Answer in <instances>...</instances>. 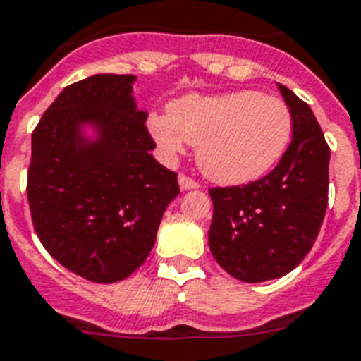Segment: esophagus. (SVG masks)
<instances>
[{
  "label": "esophagus",
  "instance_id": "obj_1",
  "mask_svg": "<svg viewBox=\"0 0 361 361\" xmlns=\"http://www.w3.org/2000/svg\"><path fill=\"white\" fill-rule=\"evenodd\" d=\"M178 181H180L181 190L198 189V187H200V183H198V181L192 180V178H189V176H185V174H180V178H178Z\"/></svg>",
  "mask_w": 361,
  "mask_h": 361
}]
</instances>
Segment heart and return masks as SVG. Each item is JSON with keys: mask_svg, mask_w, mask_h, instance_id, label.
Here are the masks:
<instances>
[{"mask_svg": "<svg viewBox=\"0 0 361 361\" xmlns=\"http://www.w3.org/2000/svg\"><path fill=\"white\" fill-rule=\"evenodd\" d=\"M148 126L165 154H180L185 142L198 146V166L207 178L241 185L265 176L282 159L293 116L280 98L237 90L176 99L169 116L152 114Z\"/></svg>", "mask_w": 361, "mask_h": 361, "instance_id": "obj_1", "label": "heart"}]
</instances>
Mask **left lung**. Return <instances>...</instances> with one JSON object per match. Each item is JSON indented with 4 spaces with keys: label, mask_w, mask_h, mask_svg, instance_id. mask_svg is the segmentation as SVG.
<instances>
[{
    "label": "left lung",
    "mask_w": 361,
    "mask_h": 361,
    "mask_svg": "<svg viewBox=\"0 0 361 361\" xmlns=\"http://www.w3.org/2000/svg\"><path fill=\"white\" fill-rule=\"evenodd\" d=\"M293 139L271 172L247 185L211 187L209 250L237 280L267 282L291 272L317 239L328 206L330 148L306 102L278 85Z\"/></svg>",
    "instance_id": "left-lung-1"
}]
</instances>
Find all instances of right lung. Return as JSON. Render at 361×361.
<instances>
[{"instance_id":"obj_1","label":"right lung","mask_w":361,"mask_h":361,"mask_svg":"<svg viewBox=\"0 0 361 361\" xmlns=\"http://www.w3.org/2000/svg\"><path fill=\"white\" fill-rule=\"evenodd\" d=\"M135 75L96 74L68 85L31 137L27 200L49 256L96 283L124 280L150 254L178 174L154 159ZM92 123L99 140L80 137Z\"/></svg>"}]
</instances>
